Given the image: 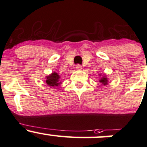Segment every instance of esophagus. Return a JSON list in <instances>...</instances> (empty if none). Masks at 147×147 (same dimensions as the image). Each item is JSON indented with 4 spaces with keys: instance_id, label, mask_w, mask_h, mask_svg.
I'll use <instances>...</instances> for the list:
<instances>
[{
    "instance_id": "1",
    "label": "esophagus",
    "mask_w": 147,
    "mask_h": 147,
    "mask_svg": "<svg viewBox=\"0 0 147 147\" xmlns=\"http://www.w3.org/2000/svg\"><path fill=\"white\" fill-rule=\"evenodd\" d=\"M76 69H77V70H81L82 69V66L80 64H77V65H76Z\"/></svg>"
}]
</instances>
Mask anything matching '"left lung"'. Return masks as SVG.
I'll return each mask as SVG.
<instances>
[{
	"label": "left lung",
	"mask_w": 147,
	"mask_h": 147,
	"mask_svg": "<svg viewBox=\"0 0 147 147\" xmlns=\"http://www.w3.org/2000/svg\"><path fill=\"white\" fill-rule=\"evenodd\" d=\"M99 82H100L101 84H102L103 85H106V84H108V79L106 78V77H102V78L99 80Z\"/></svg>",
	"instance_id": "8db88e82"
}]
</instances>
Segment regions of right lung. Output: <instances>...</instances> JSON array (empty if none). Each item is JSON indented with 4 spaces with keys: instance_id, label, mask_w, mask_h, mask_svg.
<instances>
[{
    "instance_id": "obj_1",
    "label": "right lung",
    "mask_w": 147,
    "mask_h": 147,
    "mask_svg": "<svg viewBox=\"0 0 147 147\" xmlns=\"http://www.w3.org/2000/svg\"><path fill=\"white\" fill-rule=\"evenodd\" d=\"M59 75L57 72H52L51 75L47 77L46 84H48L49 87L58 86L61 84V82H59Z\"/></svg>"
}]
</instances>
